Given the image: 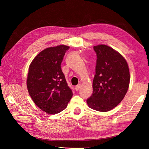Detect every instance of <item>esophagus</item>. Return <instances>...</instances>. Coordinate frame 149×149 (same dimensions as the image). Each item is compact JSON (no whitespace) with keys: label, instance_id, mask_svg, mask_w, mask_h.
<instances>
[{"label":"esophagus","instance_id":"1","mask_svg":"<svg viewBox=\"0 0 149 149\" xmlns=\"http://www.w3.org/2000/svg\"><path fill=\"white\" fill-rule=\"evenodd\" d=\"M80 88H81V86H80V84H78V85H77L75 87V90H76L77 91H79V90L80 89Z\"/></svg>","mask_w":149,"mask_h":149}]
</instances>
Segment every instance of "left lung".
I'll use <instances>...</instances> for the list:
<instances>
[{"mask_svg": "<svg viewBox=\"0 0 149 149\" xmlns=\"http://www.w3.org/2000/svg\"><path fill=\"white\" fill-rule=\"evenodd\" d=\"M97 54L93 92L88 106L100 112L112 110L126 94L130 83L127 62L121 55L104 45L93 46Z\"/></svg>", "mask_w": 149, "mask_h": 149, "instance_id": "obj_1", "label": "left lung"}]
</instances>
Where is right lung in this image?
Returning a JSON list of instances; mask_svg holds the SVG:
<instances>
[{
	"instance_id": "1",
	"label": "right lung",
	"mask_w": 149,
	"mask_h": 149,
	"mask_svg": "<svg viewBox=\"0 0 149 149\" xmlns=\"http://www.w3.org/2000/svg\"><path fill=\"white\" fill-rule=\"evenodd\" d=\"M69 49L65 45L46 48L34 58L29 68V94L37 106L49 114L63 111L72 97V91L61 69Z\"/></svg>"
}]
</instances>
